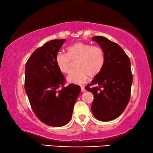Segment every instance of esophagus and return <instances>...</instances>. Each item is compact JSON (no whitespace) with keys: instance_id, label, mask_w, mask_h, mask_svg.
Here are the masks:
<instances>
[{"instance_id":"1","label":"esophagus","mask_w":153,"mask_h":153,"mask_svg":"<svg viewBox=\"0 0 153 153\" xmlns=\"http://www.w3.org/2000/svg\"><path fill=\"white\" fill-rule=\"evenodd\" d=\"M81 90H82V92H84L85 91H86V90H85L84 86H81Z\"/></svg>"}]
</instances>
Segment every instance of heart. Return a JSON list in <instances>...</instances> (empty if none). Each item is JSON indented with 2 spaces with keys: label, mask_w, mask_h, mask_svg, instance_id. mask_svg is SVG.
<instances>
[{
  "label": "heart",
  "mask_w": 153,
  "mask_h": 153,
  "mask_svg": "<svg viewBox=\"0 0 153 153\" xmlns=\"http://www.w3.org/2000/svg\"><path fill=\"white\" fill-rule=\"evenodd\" d=\"M66 51V54L57 53L55 62L61 73L68 74L70 71L71 61L76 60L75 67L77 69L72 71L67 78L71 84H82L86 81L88 76L94 77L99 74L104 66V53L98 46L77 42L69 45Z\"/></svg>",
  "instance_id": "heart-1"
}]
</instances>
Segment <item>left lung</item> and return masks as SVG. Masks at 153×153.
Instances as JSON below:
<instances>
[{
  "mask_svg": "<svg viewBox=\"0 0 153 153\" xmlns=\"http://www.w3.org/2000/svg\"><path fill=\"white\" fill-rule=\"evenodd\" d=\"M92 39L103 51L105 63L85 89L94 94L91 109L94 117L109 121L118 117L128 104L132 84L130 60L120 45L107 38L94 36Z\"/></svg>",
  "mask_w": 153,
  "mask_h": 153,
  "instance_id": "left-lung-1",
  "label": "left lung"
}]
</instances>
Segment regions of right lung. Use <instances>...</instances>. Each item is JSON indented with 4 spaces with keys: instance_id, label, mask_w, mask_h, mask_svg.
Segmentation results:
<instances>
[{
    "instance_id": "add662e5",
    "label": "right lung",
    "mask_w": 153,
    "mask_h": 153,
    "mask_svg": "<svg viewBox=\"0 0 153 153\" xmlns=\"http://www.w3.org/2000/svg\"><path fill=\"white\" fill-rule=\"evenodd\" d=\"M65 39L53 40L36 49L25 67V90L37 117L48 126L61 127L72 117L81 88L65 87V79L55 62Z\"/></svg>"
}]
</instances>
